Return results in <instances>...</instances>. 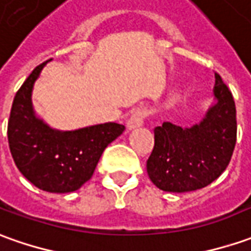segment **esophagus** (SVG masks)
Returning <instances> with one entry per match:
<instances>
[{"instance_id":"esophagus-1","label":"esophagus","mask_w":251,"mask_h":251,"mask_svg":"<svg viewBox=\"0 0 251 251\" xmlns=\"http://www.w3.org/2000/svg\"><path fill=\"white\" fill-rule=\"evenodd\" d=\"M147 117V110L146 108H137L132 112V115L129 117L127 122H126V126L129 130L132 129H136V127H140V126L144 124V119Z\"/></svg>"}]
</instances>
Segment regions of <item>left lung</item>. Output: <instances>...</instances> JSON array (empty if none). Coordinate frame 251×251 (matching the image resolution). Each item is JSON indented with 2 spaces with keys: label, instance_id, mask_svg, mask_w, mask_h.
I'll use <instances>...</instances> for the list:
<instances>
[{
  "label": "left lung",
  "instance_id": "left-lung-1",
  "mask_svg": "<svg viewBox=\"0 0 251 251\" xmlns=\"http://www.w3.org/2000/svg\"><path fill=\"white\" fill-rule=\"evenodd\" d=\"M211 104L199 124L181 127L163 122L154 130L147 161L150 180L162 191L190 192L219 178L236 143V108L232 93L216 74Z\"/></svg>",
  "mask_w": 251,
  "mask_h": 251
}]
</instances>
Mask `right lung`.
Listing matches in <instances>:
<instances>
[{
	"instance_id": "1",
	"label": "right lung",
	"mask_w": 251,
	"mask_h": 251,
	"mask_svg": "<svg viewBox=\"0 0 251 251\" xmlns=\"http://www.w3.org/2000/svg\"><path fill=\"white\" fill-rule=\"evenodd\" d=\"M48 61L32 70L12 104L8 141L13 161L37 188L66 194L81 188L93 176L105 147L125 126L107 122L75 130H57L40 118L32 107V88Z\"/></svg>"
}]
</instances>
